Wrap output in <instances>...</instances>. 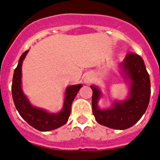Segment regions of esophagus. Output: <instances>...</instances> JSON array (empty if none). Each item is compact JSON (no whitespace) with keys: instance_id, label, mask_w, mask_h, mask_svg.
<instances>
[{"instance_id":"esophagus-1","label":"esophagus","mask_w":160,"mask_h":160,"mask_svg":"<svg viewBox=\"0 0 160 160\" xmlns=\"http://www.w3.org/2000/svg\"><path fill=\"white\" fill-rule=\"evenodd\" d=\"M86 82H87V81H86Z\"/></svg>"}]
</instances>
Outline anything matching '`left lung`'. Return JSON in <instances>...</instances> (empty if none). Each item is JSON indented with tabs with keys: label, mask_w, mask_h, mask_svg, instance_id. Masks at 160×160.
Segmentation results:
<instances>
[{
	"label": "left lung",
	"mask_w": 160,
	"mask_h": 160,
	"mask_svg": "<svg viewBox=\"0 0 160 160\" xmlns=\"http://www.w3.org/2000/svg\"><path fill=\"white\" fill-rule=\"evenodd\" d=\"M121 66L130 80V93L126 100L114 103L113 108L102 110L97 105L100 97V90L90 86L93 90V114L96 121L115 129H128L139 121L146 111L151 93L149 73L141 56L129 53Z\"/></svg>",
	"instance_id": "obj_1"
}]
</instances>
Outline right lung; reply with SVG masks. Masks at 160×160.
<instances>
[{
	"label": "right lung",
	"instance_id": "obj_1",
	"mask_svg": "<svg viewBox=\"0 0 160 160\" xmlns=\"http://www.w3.org/2000/svg\"><path fill=\"white\" fill-rule=\"evenodd\" d=\"M28 51L21 55L12 79L11 92L14 104L19 114L31 126L40 131H50L62 126L68 121L71 104L82 85H71L66 89L64 106L58 114H50L43 109L32 106L21 90V65Z\"/></svg>",
	"mask_w": 160,
	"mask_h": 160
}]
</instances>
